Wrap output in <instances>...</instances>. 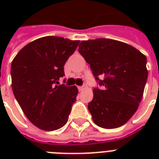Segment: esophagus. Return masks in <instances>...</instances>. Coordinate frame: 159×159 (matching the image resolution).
Instances as JSON below:
<instances>
[{
  "mask_svg": "<svg viewBox=\"0 0 159 159\" xmlns=\"http://www.w3.org/2000/svg\"><path fill=\"white\" fill-rule=\"evenodd\" d=\"M86 86H87V83L85 82L83 86H82V87H78V90H79V91H82V90H83V88H84V87H86Z\"/></svg>",
  "mask_w": 159,
  "mask_h": 159,
  "instance_id": "obj_1",
  "label": "esophagus"
}]
</instances>
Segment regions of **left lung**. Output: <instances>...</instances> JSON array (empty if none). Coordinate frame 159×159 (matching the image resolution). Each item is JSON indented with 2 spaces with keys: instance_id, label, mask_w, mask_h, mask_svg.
Wrapping results in <instances>:
<instances>
[{
  "instance_id": "obj_1",
  "label": "left lung",
  "mask_w": 159,
  "mask_h": 159,
  "mask_svg": "<svg viewBox=\"0 0 159 159\" xmlns=\"http://www.w3.org/2000/svg\"><path fill=\"white\" fill-rule=\"evenodd\" d=\"M78 52L102 87L93 89L88 110L97 125L120 127L133 116L143 97L147 58L133 46L111 39L82 41Z\"/></svg>"
}]
</instances>
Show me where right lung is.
<instances>
[{"mask_svg":"<svg viewBox=\"0 0 159 159\" xmlns=\"http://www.w3.org/2000/svg\"><path fill=\"white\" fill-rule=\"evenodd\" d=\"M79 40L46 36L25 45L11 67L12 90L31 123L46 131L66 125L78 93L76 86L59 85L65 62Z\"/></svg>","mask_w":159,"mask_h":159,"instance_id":"1","label":"right lung"}]
</instances>
